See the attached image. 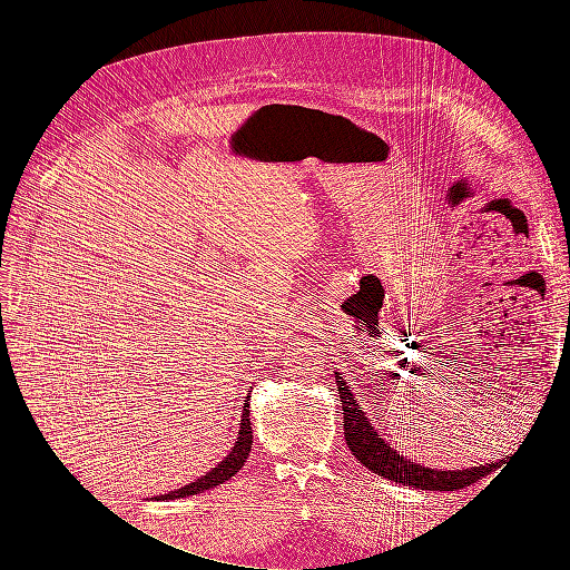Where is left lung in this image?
I'll return each mask as SVG.
<instances>
[{"instance_id": "1", "label": "left lung", "mask_w": 570, "mask_h": 570, "mask_svg": "<svg viewBox=\"0 0 570 570\" xmlns=\"http://www.w3.org/2000/svg\"><path fill=\"white\" fill-rule=\"evenodd\" d=\"M335 383H337V394L342 402L344 411V440H347L352 454L366 465L368 471L383 475L394 482H404V485L419 488V490H440V492H452V490H463L469 488L471 482L482 480L497 471L502 463H485V465H475V469H465V471H435V469H425L421 463H413L411 459H404L396 454V450L375 433L373 425L361 411V404H356L354 394L350 385L344 383V377L335 373Z\"/></svg>"}]
</instances>
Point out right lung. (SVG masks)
Here are the masks:
<instances>
[{"mask_svg": "<svg viewBox=\"0 0 570 570\" xmlns=\"http://www.w3.org/2000/svg\"><path fill=\"white\" fill-rule=\"evenodd\" d=\"M249 452H252V421H249V396H247V404L243 409V419H239V433H237V442L233 446V452L226 459H223L214 471L197 478L195 482H189V485H185V488H180L176 492L161 494V499H180V497L199 494L204 490H212V488L220 485V482L230 480L239 469H243Z\"/></svg>", "mask_w": 570, "mask_h": 570, "instance_id": "obj_1", "label": "right lung"}]
</instances>
